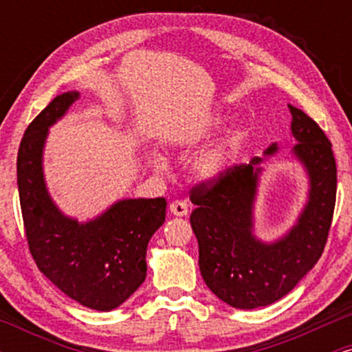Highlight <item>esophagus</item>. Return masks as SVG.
Returning <instances> with one entry per match:
<instances>
[{"mask_svg": "<svg viewBox=\"0 0 352 352\" xmlns=\"http://www.w3.org/2000/svg\"><path fill=\"white\" fill-rule=\"evenodd\" d=\"M170 212L175 217H185L188 213V207L184 200H173L170 204Z\"/></svg>", "mask_w": 352, "mask_h": 352, "instance_id": "esophagus-1", "label": "esophagus"}]
</instances>
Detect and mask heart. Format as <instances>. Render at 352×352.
Here are the masks:
<instances>
[{"label":"heart","instance_id":"1","mask_svg":"<svg viewBox=\"0 0 352 352\" xmlns=\"http://www.w3.org/2000/svg\"><path fill=\"white\" fill-rule=\"evenodd\" d=\"M155 164L159 165V167H162L164 165L162 159L157 157ZM225 165H227V152H225V148L217 147V148H212V151L205 152L199 159V162H197L195 168L200 177L212 180V179H217L218 175H221Z\"/></svg>","mask_w":352,"mask_h":352}]
</instances>
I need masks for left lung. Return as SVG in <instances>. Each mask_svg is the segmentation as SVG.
<instances>
[{"instance_id": "1", "label": "left lung", "mask_w": 352, "mask_h": 352, "mask_svg": "<svg viewBox=\"0 0 352 352\" xmlns=\"http://www.w3.org/2000/svg\"><path fill=\"white\" fill-rule=\"evenodd\" d=\"M288 107L298 142L293 153L309 175V200L285 236L263 243L253 235L260 157L190 190V200L197 205L190 225L199 241L201 276L233 308L254 309L281 300L318 263L328 241L338 185L333 148L309 116L292 104ZM276 148V144L270 145L265 153L273 155Z\"/></svg>"}]
</instances>
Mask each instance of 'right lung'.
Masks as SVG:
<instances>
[{"label": "right lung", "instance_id": "1", "mask_svg": "<svg viewBox=\"0 0 352 352\" xmlns=\"http://www.w3.org/2000/svg\"><path fill=\"white\" fill-rule=\"evenodd\" d=\"M78 99L79 92H64L28 125L18 151L19 204L31 256L44 276L86 308L111 311L144 283L147 245L165 221L167 200H120L87 223L59 212L44 184L43 148L50 125Z\"/></svg>", "mask_w": 352, "mask_h": 352}]
</instances>
